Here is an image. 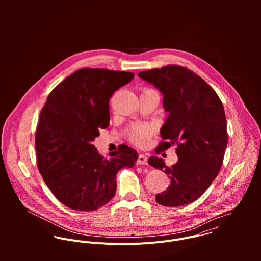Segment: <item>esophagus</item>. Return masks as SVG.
Wrapping results in <instances>:
<instances>
[{"label":"esophagus","mask_w":261,"mask_h":261,"mask_svg":"<svg viewBox=\"0 0 261 261\" xmlns=\"http://www.w3.org/2000/svg\"><path fill=\"white\" fill-rule=\"evenodd\" d=\"M148 163V156L144 153H140L138 158V164L139 165H147Z\"/></svg>","instance_id":"34e87169"}]
</instances>
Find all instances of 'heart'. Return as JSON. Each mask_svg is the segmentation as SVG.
<instances>
[{
  "instance_id": "b5f03b06",
  "label": "heart",
  "mask_w": 261,
  "mask_h": 261,
  "mask_svg": "<svg viewBox=\"0 0 261 261\" xmlns=\"http://www.w3.org/2000/svg\"><path fill=\"white\" fill-rule=\"evenodd\" d=\"M149 89V88H148ZM147 90V89H145ZM151 134V128L149 125L146 124H134L127 132V138L130 143L135 144L136 146H144L147 144L149 136Z\"/></svg>"
}]
</instances>
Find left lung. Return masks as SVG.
Returning a JSON list of instances; mask_svg holds the SVG:
<instances>
[{
  "instance_id": "8db88e82",
  "label": "left lung",
  "mask_w": 261,
  "mask_h": 261,
  "mask_svg": "<svg viewBox=\"0 0 261 261\" xmlns=\"http://www.w3.org/2000/svg\"><path fill=\"white\" fill-rule=\"evenodd\" d=\"M139 76L160 89L169 112L158 148L176 146L178 155L172 167L158 156L148 161L171 180L155 201L166 207L193 203L212 184L223 163L228 135L222 101L203 78L180 65L142 71Z\"/></svg>"
}]
</instances>
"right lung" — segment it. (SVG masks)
<instances>
[{"mask_svg":"<svg viewBox=\"0 0 261 261\" xmlns=\"http://www.w3.org/2000/svg\"><path fill=\"white\" fill-rule=\"evenodd\" d=\"M133 72L82 68L48 95L35 134L38 170L53 195L65 206L93 211L109 203L116 174L132 168L138 152L126 145L107 159L92 145L110 124V99L128 83Z\"/></svg>","mask_w":261,"mask_h":261,"instance_id":"obj_1","label":"right lung"}]
</instances>
